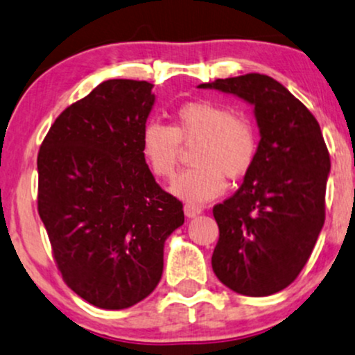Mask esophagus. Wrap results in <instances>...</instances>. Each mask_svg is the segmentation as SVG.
Masks as SVG:
<instances>
[{
  "label": "esophagus",
  "instance_id": "esophagus-1",
  "mask_svg": "<svg viewBox=\"0 0 355 355\" xmlns=\"http://www.w3.org/2000/svg\"><path fill=\"white\" fill-rule=\"evenodd\" d=\"M183 210H185V215L189 218H193V217H197V215L202 214V209L198 205H195V203H185Z\"/></svg>",
  "mask_w": 355,
  "mask_h": 355
}]
</instances>
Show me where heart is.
Listing matches in <instances>:
<instances>
[{
  "instance_id": "heart-1",
  "label": "heart",
  "mask_w": 355,
  "mask_h": 355,
  "mask_svg": "<svg viewBox=\"0 0 355 355\" xmlns=\"http://www.w3.org/2000/svg\"><path fill=\"white\" fill-rule=\"evenodd\" d=\"M182 145L193 146L191 164L173 182L175 195L202 203L225 190V177L239 180L254 166L259 138L252 120L210 100L183 103L173 123L150 121L140 137L141 157L157 178H172L182 158Z\"/></svg>"
}]
</instances>
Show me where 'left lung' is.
<instances>
[{"label":"left lung","instance_id":"obj_1","mask_svg":"<svg viewBox=\"0 0 355 355\" xmlns=\"http://www.w3.org/2000/svg\"><path fill=\"white\" fill-rule=\"evenodd\" d=\"M254 105L260 141L254 166L214 207L218 242L211 268L248 297L272 295L299 277L325 220L331 157L319 121L284 85L260 73L202 83Z\"/></svg>","mask_w":355,"mask_h":355}]
</instances>
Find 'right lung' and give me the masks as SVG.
<instances>
[{
  "mask_svg": "<svg viewBox=\"0 0 355 355\" xmlns=\"http://www.w3.org/2000/svg\"><path fill=\"white\" fill-rule=\"evenodd\" d=\"M153 85L107 80L51 125L38 152V214L64 284L95 307H132L164 272L183 205L155 182L140 137Z\"/></svg>",
  "mask_w": 355,
  "mask_h": 355,
  "instance_id": "add662e5",
  "label": "right lung"
}]
</instances>
